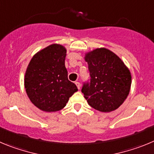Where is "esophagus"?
<instances>
[{"instance_id":"1","label":"esophagus","mask_w":154,"mask_h":154,"mask_svg":"<svg viewBox=\"0 0 154 154\" xmlns=\"http://www.w3.org/2000/svg\"><path fill=\"white\" fill-rule=\"evenodd\" d=\"M75 84L76 85H77V88H78L79 90H80V84L79 82H75Z\"/></svg>"}]
</instances>
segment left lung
<instances>
[{
    "label": "left lung",
    "instance_id": "1",
    "mask_svg": "<svg viewBox=\"0 0 154 154\" xmlns=\"http://www.w3.org/2000/svg\"><path fill=\"white\" fill-rule=\"evenodd\" d=\"M84 59L91 79L84 83L81 91L88 104L100 112L117 109L130 93V70L117 55L104 48L88 52Z\"/></svg>",
    "mask_w": 154,
    "mask_h": 154
}]
</instances>
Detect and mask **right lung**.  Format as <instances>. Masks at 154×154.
Masks as SVG:
<instances>
[{"label":"right lung","mask_w":154,"mask_h":154,"mask_svg":"<svg viewBox=\"0 0 154 154\" xmlns=\"http://www.w3.org/2000/svg\"><path fill=\"white\" fill-rule=\"evenodd\" d=\"M67 50L54 44L38 51L27 66L24 87L30 100L40 110L55 112L66 106L77 87L68 80Z\"/></svg>","instance_id":"right-lung-1"}]
</instances>
